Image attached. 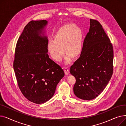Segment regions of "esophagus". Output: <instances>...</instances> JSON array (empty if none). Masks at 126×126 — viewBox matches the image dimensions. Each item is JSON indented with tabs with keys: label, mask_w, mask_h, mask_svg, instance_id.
Returning <instances> with one entry per match:
<instances>
[{
	"label": "esophagus",
	"mask_w": 126,
	"mask_h": 126,
	"mask_svg": "<svg viewBox=\"0 0 126 126\" xmlns=\"http://www.w3.org/2000/svg\"><path fill=\"white\" fill-rule=\"evenodd\" d=\"M64 71H65V74L66 75H68L69 73V70L67 67H64Z\"/></svg>",
	"instance_id": "34e87169"
}]
</instances>
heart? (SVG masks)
Masks as SVG:
<instances>
[{"label": "heart", "mask_w": 126, "mask_h": 126, "mask_svg": "<svg viewBox=\"0 0 126 126\" xmlns=\"http://www.w3.org/2000/svg\"><path fill=\"white\" fill-rule=\"evenodd\" d=\"M83 34L80 29L74 24L65 25L60 28L48 42L47 49L51 58L57 62L61 61L64 54L67 55L66 62L70 61V57L77 58L82 49Z\"/></svg>", "instance_id": "heart-1"}]
</instances>
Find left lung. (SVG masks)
<instances>
[{"mask_svg":"<svg viewBox=\"0 0 126 126\" xmlns=\"http://www.w3.org/2000/svg\"><path fill=\"white\" fill-rule=\"evenodd\" d=\"M81 56L70 68L76 80L74 92L78 97L91 100L101 94L113 74V49L102 25L90 20Z\"/></svg>","mask_w":126,"mask_h":126,"instance_id":"1","label":"left lung"}]
</instances>
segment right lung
<instances>
[{
    "instance_id": "add662e5",
    "label": "right lung",
    "mask_w": 126,
    "mask_h": 126,
    "mask_svg": "<svg viewBox=\"0 0 126 126\" xmlns=\"http://www.w3.org/2000/svg\"><path fill=\"white\" fill-rule=\"evenodd\" d=\"M47 21H31L24 27L15 48L13 67L18 87L28 100L43 104L54 95L64 72L49 58L47 37L41 36Z\"/></svg>"
}]
</instances>
